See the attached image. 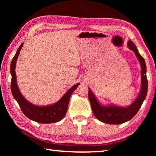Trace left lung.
<instances>
[{
	"label": "left lung",
	"instance_id": "1",
	"mask_svg": "<svg viewBox=\"0 0 156 156\" xmlns=\"http://www.w3.org/2000/svg\"><path fill=\"white\" fill-rule=\"evenodd\" d=\"M128 48L133 51L138 59L141 67V87L139 94L132 103L126 107L115 105H104L98 101L94 94L89 88L88 97L90 102L92 112L97 119L100 121L110 124L119 125L132 119L138 113L144 100L146 98L148 90V81L147 78V67L145 60L138 51V49L131 41L127 43Z\"/></svg>",
	"mask_w": 156,
	"mask_h": 156
}]
</instances>
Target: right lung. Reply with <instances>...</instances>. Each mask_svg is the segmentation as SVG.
I'll use <instances>...</instances> for the list:
<instances>
[{
    "instance_id": "obj_1",
    "label": "right lung",
    "mask_w": 156,
    "mask_h": 156,
    "mask_svg": "<svg viewBox=\"0 0 156 156\" xmlns=\"http://www.w3.org/2000/svg\"><path fill=\"white\" fill-rule=\"evenodd\" d=\"M23 46L22 43L18 47L14 57L11 62L10 66V73L12 75L11 81V91L14 99L16 100L19 105L21 110L23 113L31 120L35 122L43 124L54 123L59 122L63 119L67 113L69 102L70 97L75 91V89L80 85V83H77L72 87L66 93L63 95L58 101L54 104L44 105V106H38L34 105L31 102L25 98V97L21 94L18 88L16 74V64L19 56L20 51Z\"/></svg>"
}]
</instances>
